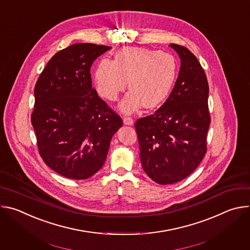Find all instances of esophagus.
<instances>
[{"mask_svg":"<svg viewBox=\"0 0 250 250\" xmlns=\"http://www.w3.org/2000/svg\"><path fill=\"white\" fill-rule=\"evenodd\" d=\"M124 124L127 125H133V120L130 117H125L124 118Z\"/></svg>","mask_w":250,"mask_h":250,"instance_id":"obj_1","label":"esophagus"}]
</instances>
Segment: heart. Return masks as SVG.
Here are the masks:
<instances>
[{
  "label": "heart",
  "mask_w": 250,
  "mask_h": 250,
  "mask_svg": "<svg viewBox=\"0 0 250 250\" xmlns=\"http://www.w3.org/2000/svg\"><path fill=\"white\" fill-rule=\"evenodd\" d=\"M177 60L169 52L146 47H125L114 60L103 59L94 72L97 93L115 101L125 91L128 81L130 91L122 101L124 113H131L141 104L153 109L169 96L177 76Z\"/></svg>",
  "instance_id": "obj_1"
}]
</instances>
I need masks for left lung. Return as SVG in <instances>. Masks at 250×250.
<instances>
[{
    "label": "left lung",
    "mask_w": 250,
    "mask_h": 250,
    "mask_svg": "<svg viewBox=\"0 0 250 250\" xmlns=\"http://www.w3.org/2000/svg\"><path fill=\"white\" fill-rule=\"evenodd\" d=\"M170 46L181 59L175 86L153 115L138 119L134 125L142 168L160 185L179 182L199 166L207 152L210 123L203 67L185 46Z\"/></svg>",
    "instance_id": "left-lung-1"
}]
</instances>
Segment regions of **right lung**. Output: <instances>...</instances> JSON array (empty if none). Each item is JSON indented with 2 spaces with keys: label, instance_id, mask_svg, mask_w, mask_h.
Segmentation results:
<instances>
[{
  "label": "right lung",
  "instance_id": "obj_1",
  "mask_svg": "<svg viewBox=\"0 0 250 250\" xmlns=\"http://www.w3.org/2000/svg\"><path fill=\"white\" fill-rule=\"evenodd\" d=\"M112 47L75 43L48 61L34 87L31 125L39 152L53 171L88 179L104 165L123 120L92 88L93 62Z\"/></svg>",
  "mask_w": 250,
  "mask_h": 250
}]
</instances>
